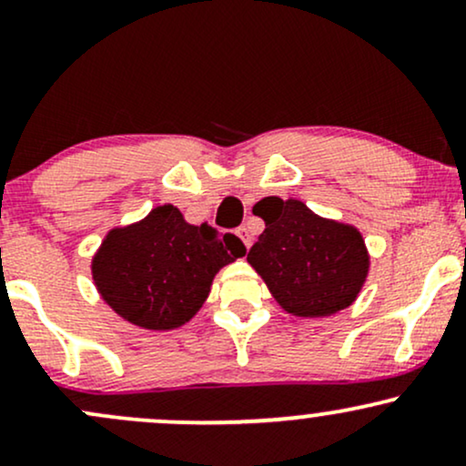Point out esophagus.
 <instances>
[{"label":"esophagus","mask_w":466,"mask_h":466,"mask_svg":"<svg viewBox=\"0 0 466 466\" xmlns=\"http://www.w3.org/2000/svg\"><path fill=\"white\" fill-rule=\"evenodd\" d=\"M237 237L240 238V240H243V245H245V248H248L249 249V245H251V234H249V229L248 228H238L237 229Z\"/></svg>","instance_id":"1"}]
</instances>
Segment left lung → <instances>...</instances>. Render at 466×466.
Segmentation results:
<instances>
[{"instance_id": "obj_1", "label": "left lung", "mask_w": 466, "mask_h": 466, "mask_svg": "<svg viewBox=\"0 0 466 466\" xmlns=\"http://www.w3.org/2000/svg\"><path fill=\"white\" fill-rule=\"evenodd\" d=\"M254 215L265 221V232L248 251V263L287 313L326 318L355 302L370 267L360 229L280 197L256 203Z\"/></svg>"}]
</instances>
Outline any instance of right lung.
<instances>
[{"label": "right lung", "instance_id": "right-lung-1", "mask_svg": "<svg viewBox=\"0 0 466 466\" xmlns=\"http://www.w3.org/2000/svg\"><path fill=\"white\" fill-rule=\"evenodd\" d=\"M243 240L208 223L190 226L170 203L140 223L106 234L92 260L103 300L127 322L148 330L186 324L210 293L221 267L245 256Z\"/></svg>", "mask_w": 466, "mask_h": 466}]
</instances>
